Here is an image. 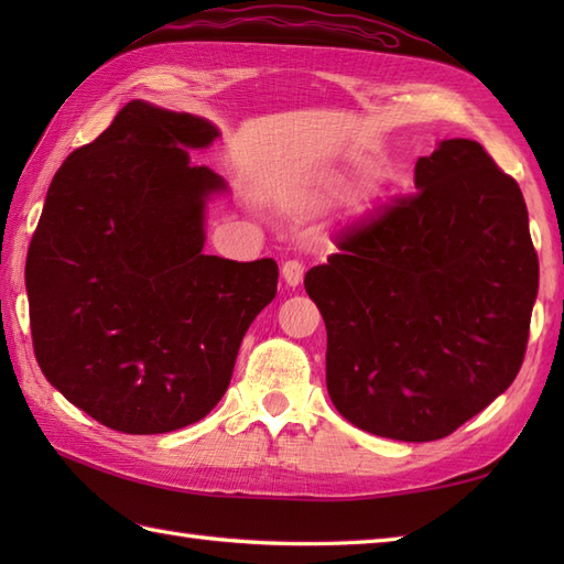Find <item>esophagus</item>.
<instances>
[{"label": "esophagus", "mask_w": 564, "mask_h": 564, "mask_svg": "<svg viewBox=\"0 0 564 564\" xmlns=\"http://www.w3.org/2000/svg\"><path fill=\"white\" fill-rule=\"evenodd\" d=\"M303 273H305V267H303L301 261H295V259L285 261L283 267H281L283 281H285V285H291V289H295V285H301V281H303Z\"/></svg>", "instance_id": "34e87169"}]
</instances>
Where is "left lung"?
Returning a JSON list of instances; mask_svg holds the SVG:
<instances>
[{
    "mask_svg": "<svg viewBox=\"0 0 564 564\" xmlns=\"http://www.w3.org/2000/svg\"><path fill=\"white\" fill-rule=\"evenodd\" d=\"M416 194L337 239L305 273L327 327V390L368 434L436 441L523 364L538 254L519 184L480 142L441 140Z\"/></svg>",
    "mask_w": 564,
    "mask_h": 564,
    "instance_id": "obj_1",
    "label": "left lung"
}]
</instances>
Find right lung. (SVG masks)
<instances>
[{
	"instance_id": "obj_1",
	"label": "right lung",
	"mask_w": 564,
	"mask_h": 564,
	"mask_svg": "<svg viewBox=\"0 0 564 564\" xmlns=\"http://www.w3.org/2000/svg\"><path fill=\"white\" fill-rule=\"evenodd\" d=\"M218 128L130 101L47 188L26 259L33 351L55 390L123 434L206 416L279 263L203 254L225 178L191 164Z\"/></svg>"
}]
</instances>
